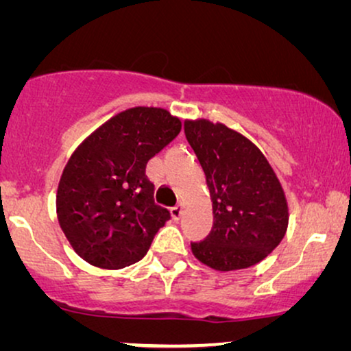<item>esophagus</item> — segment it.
Segmentation results:
<instances>
[{"instance_id": "esophagus-1", "label": "esophagus", "mask_w": 351, "mask_h": 351, "mask_svg": "<svg viewBox=\"0 0 351 351\" xmlns=\"http://www.w3.org/2000/svg\"><path fill=\"white\" fill-rule=\"evenodd\" d=\"M184 215H185V205L184 203H179V205L172 210V216H174V219H182Z\"/></svg>"}]
</instances>
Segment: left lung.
I'll list each match as a JSON object with an SVG mask.
<instances>
[{
	"label": "left lung",
	"mask_w": 351,
	"mask_h": 351,
	"mask_svg": "<svg viewBox=\"0 0 351 351\" xmlns=\"http://www.w3.org/2000/svg\"><path fill=\"white\" fill-rule=\"evenodd\" d=\"M184 130L206 176L215 216L210 236L192 242L193 255L219 271L255 265L288 228L278 177L262 151L226 125L187 120Z\"/></svg>",
	"instance_id": "obj_1"
}]
</instances>
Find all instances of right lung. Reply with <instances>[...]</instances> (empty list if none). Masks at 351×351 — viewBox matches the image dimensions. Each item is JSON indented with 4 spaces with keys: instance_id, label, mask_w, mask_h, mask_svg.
<instances>
[{
    "instance_id": "1",
    "label": "right lung",
    "mask_w": 351,
    "mask_h": 351,
    "mask_svg": "<svg viewBox=\"0 0 351 351\" xmlns=\"http://www.w3.org/2000/svg\"><path fill=\"white\" fill-rule=\"evenodd\" d=\"M180 128L167 110L133 107L73 153L60 179L56 213L73 249L90 265L117 270L141 261L171 219L156 203L146 166Z\"/></svg>"
}]
</instances>
